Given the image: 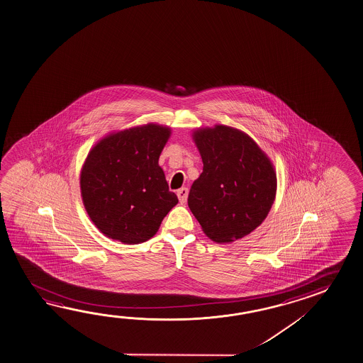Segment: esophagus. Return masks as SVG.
Here are the masks:
<instances>
[{"label":"esophagus","instance_id":"esophagus-1","mask_svg":"<svg viewBox=\"0 0 363 363\" xmlns=\"http://www.w3.org/2000/svg\"><path fill=\"white\" fill-rule=\"evenodd\" d=\"M187 195H189V190H187L186 187H182V189H179V190H178L177 196L181 204L186 203V200H187Z\"/></svg>","mask_w":363,"mask_h":363}]
</instances>
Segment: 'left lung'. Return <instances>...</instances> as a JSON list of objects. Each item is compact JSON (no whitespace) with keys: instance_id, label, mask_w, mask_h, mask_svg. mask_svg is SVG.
<instances>
[{"instance_id":"1","label":"left lung","mask_w":363,"mask_h":363,"mask_svg":"<svg viewBox=\"0 0 363 363\" xmlns=\"http://www.w3.org/2000/svg\"><path fill=\"white\" fill-rule=\"evenodd\" d=\"M194 140L204 167L190 189L189 208L213 241L241 239L274 204V167L250 137L231 127L195 130Z\"/></svg>"}]
</instances>
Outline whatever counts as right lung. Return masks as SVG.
Instances as JSON below:
<instances>
[{
    "label": "right lung",
    "mask_w": 363,
    "mask_h": 363,
    "mask_svg": "<svg viewBox=\"0 0 363 363\" xmlns=\"http://www.w3.org/2000/svg\"><path fill=\"white\" fill-rule=\"evenodd\" d=\"M171 130L146 124L105 137L83 165V204L110 239L138 244L151 239L178 203L157 164Z\"/></svg>",
    "instance_id": "obj_1"
}]
</instances>
